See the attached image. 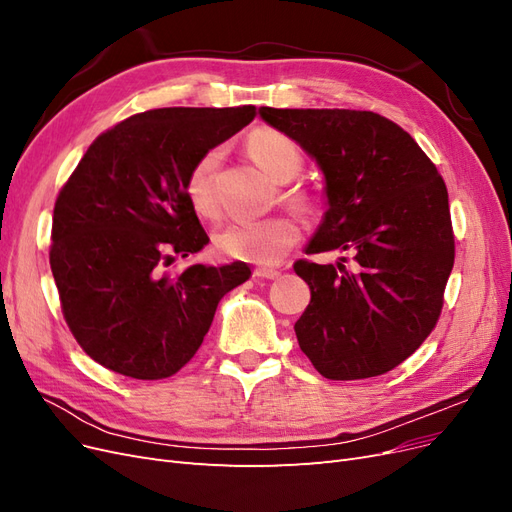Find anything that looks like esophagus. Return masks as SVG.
Here are the masks:
<instances>
[{
  "label": "esophagus",
  "instance_id": "34e87169",
  "mask_svg": "<svg viewBox=\"0 0 512 512\" xmlns=\"http://www.w3.org/2000/svg\"><path fill=\"white\" fill-rule=\"evenodd\" d=\"M254 275L258 277V280H277V277H280V271L271 269V267H258L254 271Z\"/></svg>",
  "mask_w": 512,
  "mask_h": 512
}]
</instances>
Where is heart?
<instances>
[{
    "instance_id": "heart-1",
    "label": "heart",
    "mask_w": 512,
    "mask_h": 512,
    "mask_svg": "<svg viewBox=\"0 0 512 512\" xmlns=\"http://www.w3.org/2000/svg\"><path fill=\"white\" fill-rule=\"evenodd\" d=\"M245 149L258 168L275 183H288L297 179L303 170V151L294 138L273 128H258L245 141ZM220 166V151L211 149L200 156L190 168L185 179V194L190 205L200 215H211L215 211L213 177ZM284 203L299 209L301 213L316 211V198L299 188L284 190ZM301 239V224L292 215H271L262 220H235L215 232V247L218 252L254 265H275L280 262L290 247Z\"/></svg>"
}]
</instances>
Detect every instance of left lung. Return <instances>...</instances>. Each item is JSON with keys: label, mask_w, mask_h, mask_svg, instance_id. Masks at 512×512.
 <instances>
[{"label": "left lung", "mask_w": 512, "mask_h": 512, "mask_svg": "<svg viewBox=\"0 0 512 512\" xmlns=\"http://www.w3.org/2000/svg\"><path fill=\"white\" fill-rule=\"evenodd\" d=\"M260 117L320 164L329 211L307 254L348 252L335 265L294 262L312 299L294 324L329 380L382 376L436 327L455 262L446 183L397 123L348 108H271Z\"/></svg>", "instance_id": "obj_1"}]
</instances>
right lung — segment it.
<instances>
[{"instance_id": "obj_1", "label": "right lung", "mask_w": 512, "mask_h": 512, "mask_svg": "<svg viewBox=\"0 0 512 512\" xmlns=\"http://www.w3.org/2000/svg\"><path fill=\"white\" fill-rule=\"evenodd\" d=\"M256 117V106L153 108L102 132L59 190L51 271L79 346L106 369L162 380L188 363L220 299L250 277L245 262L173 256L209 243L185 194L194 162Z\"/></svg>"}]
</instances>
